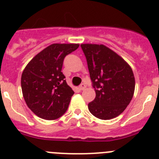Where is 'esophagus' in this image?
Segmentation results:
<instances>
[{"mask_svg": "<svg viewBox=\"0 0 159 159\" xmlns=\"http://www.w3.org/2000/svg\"><path fill=\"white\" fill-rule=\"evenodd\" d=\"M86 87H87L86 84L83 83V84H81L79 86V88H80V90H84L85 88H86Z\"/></svg>", "mask_w": 159, "mask_h": 159, "instance_id": "34e87169", "label": "esophagus"}]
</instances>
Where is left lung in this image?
<instances>
[{"label":"left lung","mask_w":159,"mask_h":159,"mask_svg":"<svg viewBox=\"0 0 159 159\" xmlns=\"http://www.w3.org/2000/svg\"><path fill=\"white\" fill-rule=\"evenodd\" d=\"M86 57L95 98L88 110L98 119L119 116L130 103L135 81L131 67L122 57L102 44H81Z\"/></svg>","instance_id":"left-lung-1"}]
</instances>
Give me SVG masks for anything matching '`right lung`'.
Instances as JSON below:
<instances>
[{
	"mask_svg": "<svg viewBox=\"0 0 159 159\" xmlns=\"http://www.w3.org/2000/svg\"><path fill=\"white\" fill-rule=\"evenodd\" d=\"M79 46L78 43H53L25 67L21 75L24 99L38 117L53 120L67 111L74 92L61 70L66 56Z\"/></svg>",
	"mask_w": 159,
	"mask_h": 159,
	"instance_id": "right-lung-1",
	"label": "right lung"
}]
</instances>
